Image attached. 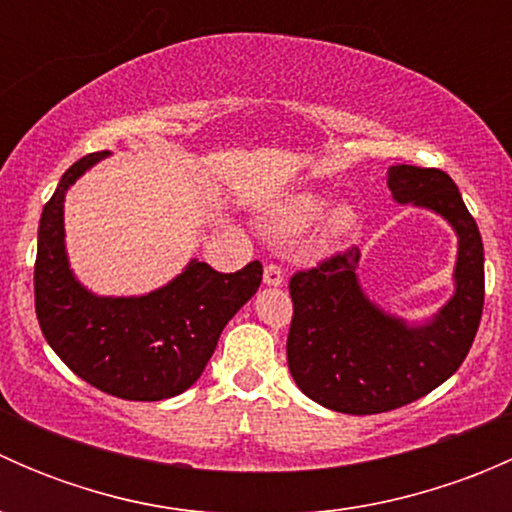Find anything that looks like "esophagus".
Masks as SVG:
<instances>
[{"label":"esophagus","mask_w":512,"mask_h":512,"mask_svg":"<svg viewBox=\"0 0 512 512\" xmlns=\"http://www.w3.org/2000/svg\"><path fill=\"white\" fill-rule=\"evenodd\" d=\"M282 282H285V272H282L280 265H275V262H270V265L265 267V285L280 287Z\"/></svg>","instance_id":"esophagus-1"}]
</instances>
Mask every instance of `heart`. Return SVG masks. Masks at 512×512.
I'll use <instances>...</instances> for the list:
<instances>
[{
    "mask_svg": "<svg viewBox=\"0 0 512 512\" xmlns=\"http://www.w3.org/2000/svg\"><path fill=\"white\" fill-rule=\"evenodd\" d=\"M324 205H327V200L319 198V195H299V198H294L292 203L277 215L275 230L282 232V235H297V232L307 230L309 225L317 223ZM354 225H356V215L352 210L339 208L329 215L327 235L332 237V240H337V237L349 235V232L354 230Z\"/></svg>",
    "mask_w": 512,
    "mask_h": 512,
    "instance_id": "obj_1",
    "label": "heart"
}]
</instances>
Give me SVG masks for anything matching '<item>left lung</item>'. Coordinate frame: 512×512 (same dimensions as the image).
Listing matches in <instances>:
<instances>
[{
	"label": "left lung",
	"mask_w": 512,
	"mask_h": 512,
	"mask_svg": "<svg viewBox=\"0 0 512 512\" xmlns=\"http://www.w3.org/2000/svg\"><path fill=\"white\" fill-rule=\"evenodd\" d=\"M389 190L458 232L456 294L433 322L406 327L364 297L356 245L289 277V371L302 394L339 414H384L441 386L471 352L483 314V240L451 175L394 165Z\"/></svg>",
	"instance_id": "left-lung-1"
}]
</instances>
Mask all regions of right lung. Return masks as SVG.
<instances>
[{
    "label": "right lung",
    "instance_id": "right-lung-1",
    "mask_svg": "<svg viewBox=\"0 0 512 512\" xmlns=\"http://www.w3.org/2000/svg\"><path fill=\"white\" fill-rule=\"evenodd\" d=\"M108 151L76 160L44 205L34 262L36 319L76 376L126 401L183 394L203 374L220 332L262 282L260 260L213 270L193 260L146 297H96L74 280L64 250V193Z\"/></svg>",
    "mask_w": 512,
    "mask_h": 512
}]
</instances>
